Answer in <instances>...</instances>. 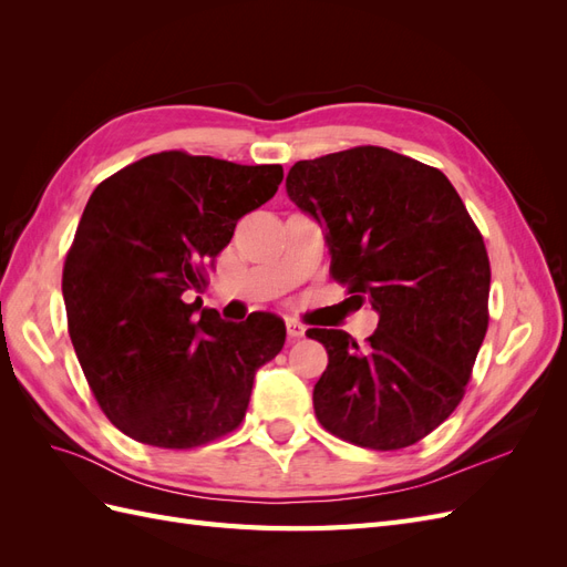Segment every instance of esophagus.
I'll return each mask as SVG.
<instances>
[{"label": "esophagus", "mask_w": 567, "mask_h": 567, "mask_svg": "<svg viewBox=\"0 0 567 567\" xmlns=\"http://www.w3.org/2000/svg\"><path fill=\"white\" fill-rule=\"evenodd\" d=\"M286 333H288L290 340H298V338L305 336V326L296 319H286Z\"/></svg>", "instance_id": "esophagus-1"}]
</instances>
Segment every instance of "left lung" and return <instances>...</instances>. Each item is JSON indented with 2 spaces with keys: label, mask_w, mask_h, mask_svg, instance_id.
I'll use <instances>...</instances> for the list:
<instances>
[{
  "label": "left lung",
  "mask_w": 567,
  "mask_h": 567,
  "mask_svg": "<svg viewBox=\"0 0 567 567\" xmlns=\"http://www.w3.org/2000/svg\"><path fill=\"white\" fill-rule=\"evenodd\" d=\"M286 194L321 227L333 279L379 312L367 348L307 331L329 352L315 414L359 447H409L456 409L485 340L483 236L440 169L381 146L298 161Z\"/></svg>",
  "instance_id": "8db88e82"
}]
</instances>
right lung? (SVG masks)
<instances>
[{"mask_svg": "<svg viewBox=\"0 0 567 567\" xmlns=\"http://www.w3.org/2000/svg\"><path fill=\"white\" fill-rule=\"evenodd\" d=\"M281 179V165L165 151L94 188L65 257L63 302L94 398L127 437L188 450L244 421L286 323L271 312L225 321L188 296Z\"/></svg>", "mask_w": 567, "mask_h": 567, "instance_id": "right-lung-1", "label": "right lung"}]
</instances>
